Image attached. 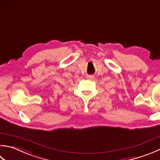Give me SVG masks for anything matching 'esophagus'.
Masks as SVG:
<instances>
[{"instance_id":"1","label":"esophagus","mask_w":160,"mask_h":160,"mask_svg":"<svg viewBox=\"0 0 160 160\" xmlns=\"http://www.w3.org/2000/svg\"><path fill=\"white\" fill-rule=\"evenodd\" d=\"M93 78H94V76H87V79H89V80H92V79H93Z\"/></svg>"}]
</instances>
